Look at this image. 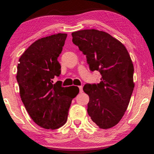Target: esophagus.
Listing matches in <instances>:
<instances>
[{
    "mask_svg": "<svg viewBox=\"0 0 154 154\" xmlns=\"http://www.w3.org/2000/svg\"><path fill=\"white\" fill-rule=\"evenodd\" d=\"M79 89L80 93H82L83 92V86H82V85H80V86H79Z\"/></svg>",
    "mask_w": 154,
    "mask_h": 154,
    "instance_id": "34e87169",
    "label": "esophagus"
}]
</instances>
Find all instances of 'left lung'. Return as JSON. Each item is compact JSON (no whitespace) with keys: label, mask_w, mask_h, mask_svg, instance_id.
<instances>
[{"label":"left lung","mask_w":154,"mask_h":154,"mask_svg":"<svg viewBox=\"0 0 154 154\" xmlns=\"http://www.w3.org/2000/svg\"><path fill=\"white\" fill-rule=\"evenodd\" d=\"M72 42L86 55L90 71H98L101 82L85 84L89 96L88 113L100 128L119 123L126 112L134 88V66L120 41L103 31L88 29L72 33Z\"/></svg>","instance_id":"left-lung-1"}]
</instances>
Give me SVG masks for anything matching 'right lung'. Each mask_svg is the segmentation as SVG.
<instances>
[{
  "label": "right lung",
  "instance_id": "add662e5",
  "mask_svg": "<svg viewBox=\"0 0 154 154\" xmlns=\"http://www.w3.org/2000/svg\"><path fill=\"white\" fill-rule=\"evenodd\" d=\"M67 34L41 38L26 50L17 64V81L22 103L30 118L45 129H57L66 122L69 109L79 88L62 87L53 79L60 74L58 58Z\"/></svg>",
  "mask_w": 154,
  "mask_h": 154
}]
</instances>
